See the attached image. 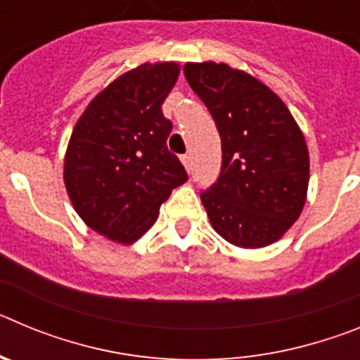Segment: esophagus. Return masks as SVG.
I'll return each instance as SVG.
<instances>
[{"label":"esophagus","mask_w":360,"mask_h":360,"mask_svg":"<svg viewBox=\"0 0 360 360\" xmlns=\"http://www.w3.org/2000/svg\"><path fill=\"white\" fill-rule=\"evenodd\" d=\"M182 164H184V167L187 169V173H189L191 165H193V157H191V153H186V155H182Z\"/></svg>","instance_id":"1"}]
</instances>
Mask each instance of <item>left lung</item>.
<instances>
[{
  "label": "left lung",
  "mask_w": 360,
  "mask_h": 360,
  "mask_svg": "<svg viewBox=\"0 0 360 360\" xmlns=\"http://www.w3.org/2000/svg\"><path fill=\"white\" fill-rule=\"evenodd\" d=\"M184 75L221 139V171L200 195L219 236L241 249L274 243L307 200L310 158L288 108L269 86L225 63H187Z\"/></svg>",
  "instance_id": "obj_1"
}]
</instances>
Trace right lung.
Returning a JSON list of instances; mask_svg holds the SVG:
<instances>
[{
  "instance_id": "obj_1",
  "label": "right lung",
  "mask_w": 360,
  "mask_h": 360,
  "mask_svg": "<svg viewBox=\"0 0 360 360\" xmlns=\"http://www.w3.org/2000/svg\"><path fill=\"white\" fill-rule=\"evenodd\" d=\"M178 73L176 63L129 70L88 104L70 136L65 186L73 209L117 243L139 240L187 180L167 149L173 124L162 113Z\"/></svg>"
}]
</instances>
